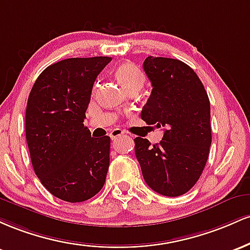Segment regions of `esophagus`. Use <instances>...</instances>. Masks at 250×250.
Masks as SVG:
<instances>
[{
    "label": "esophagus",
    "mask_w": 250,
    "mask_h": 250,
    "mask_svg": "<svg viewBox=\"0 0 250 250\" xmlns=\"http://www.w3.org/2000/svg\"><path fill=\"white\" fill-rule=\"evenodd\" d=\"M122 136H124V131L120 130V128H114V130L110 133V137L112 139H117L118 137H122Z\"/></svg>",
    "instance_id": "34e87169"
}]
</instances>
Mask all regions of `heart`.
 <instances>
[{"mask_svg":"<svg viewBox=\"0 0 250 250\" xmlns=\"http://www.w3.org/2000/svg\"><path fill=\"white\" fill-rule=\"evenodd\" d=\"M114 78L125 91H138L145 83V75L136 64L124 62L118 66L114 71Z\"/></svg>","mask_w":250,"mask_h":250,"instance_id":"heart-1","label":"heart"}]
</instances>
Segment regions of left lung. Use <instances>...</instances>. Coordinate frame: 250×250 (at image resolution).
<instances>
[{"mask_svg": "<svg viewBox=\"0 0 250 250\" xmlns=\"http://www.w3.org/2000/svg\"><path fill=\"white\" fill-rule=\"evenodd\" d=\"M143 68L152 92L143 107L147 125L163 127L158 144L134 139L143 177L163 196L184 195L201 177L211 145L210 102L191 67L177 59L147 57Z\"/></svg>", "mask_w": 250, "mask_h": 250, "instance_id": "8db88e82", "label": "left lung"}]
</instances>
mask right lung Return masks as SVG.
Segmentation results:
<instances>
[{"mask_svg": "<svg viewBox=\"0 0 250 250\" xmlns=\"http://www.w3.org/2000/svg\"><path fill=\"white\" fill-rule=\"evenodd\" d=\"M111 60L71 58L50 64L28 97L26 139L33 167L42 186L62 201H87L105 184L111 139L91 137L83 119L94 81Z\"/></svg>", "mask_w": 250, "mask_h": 250, "instance_id": "1", "label": "right lung"}]
</instances>
